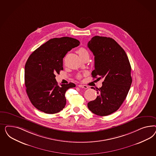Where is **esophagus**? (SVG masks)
Segmentation results:
<instances>
[{"instance_id":"1","label":"esophagus","mask_w":156,"mask_h":156,"mask_svg":"<svg viewBox=\"0 0 156 156\" xmlns=\"http://www.w3.org/2000/svg\"><path fill=\"white\" fill-rule=\"evenodd\" d=\"M78 86L79 87H81V88H84V89H87L88 88V86H86V85H78Z\"/></svg>"}]
</instances>
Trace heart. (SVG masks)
<instances>
[{"label":"heart","instance_id":"1","mask_svg":"<svg viewBox=\"0 0 156 156\" xmlns=\"http://www.w3.org/2000/svg\"><path fill=\"white\" fill-rule=\"evenodd\" d=\"M77 52H78V55H80V58H82V57H85L86 55H89V51L86 48H83V47L80 48L78 50ZM80 75H78V78H80Z\"/></svg>","mask_w":156,"mask_h":156}]
</instances>
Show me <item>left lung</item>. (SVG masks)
I'll list each match as a JSON object with an SVG mask.
<instances>
[{"label":"left lung","instance_id":"obj_1","mask_svg":"<svg viewBox=\"0 0 156 156\" xmlns=\"http://www.w3.org/2000/svg\"><path fill=\"white\" fill-rule=\"evenodd\" d=\"M87 46L94 55L92 76L104 79L97 90L99 95L87 107L96 115H108L119 108L128 95L132 82L131 66L124 50L112 38L95 36Z\"/></svg>","mask_w":156,"mask_h":156}]
</instances>
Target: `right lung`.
Listing matches in <instances>:
<instances>
[{
	"label": "right lung",
	"mask_w": 156,
	"mask_h": 156,
	"mask_svg": "<svg viewBox=\"0 0 156 156\" xmlns=\"http://www.w3.org/2000/svg\"><path fill=\"white\" fill-rule=\"evenodd\" d=\"M80 44L74 38H52L28 58L24 69L26 92L31 104L39 110L55 114L65 108V93L76 85L70 82L59 86L55 74L63 70V58L67 52Z\"/></svg>",
	"instance_id": "obj_1"
}]
</instances>
